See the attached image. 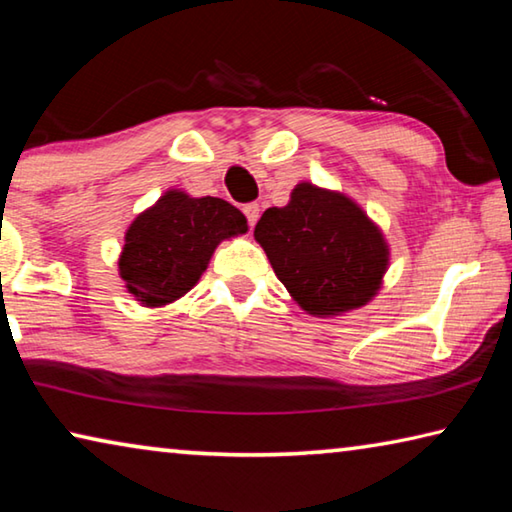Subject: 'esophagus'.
Returning <instances> with one entry per match:
<instances>
[{"label":"esophagus","instance_id":"34e87169","mask_svg":"<svg viewBox=\"0 0 512 512\" xmlns=\"http://www.w3.org/2000/svg\"><path fill=\"white\" fill-rule=\"evenodd\" d=\"M244 214H246V219H248V225H250V228H253V225L259 219V205L257 203H246L244 205Z\"/></svg>","mask_w":512,"mask_h":512}]
</instances>
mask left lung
<instances>
[{
	"mask_svg": "<svg viewBox=\"0 0 512 512\" xmlns=\"http://www.w3.org/2000/svg\"><path fill=\"white\" fill-rule=\"evenodd\" d=\"M275 275L302 309L334 316L375 296L388 264L381 232L350 198L302 183L255 225Z\"/></svg>",
	"mask_w": 512,
	"mask_h": 512,
	"instance_id": "left-lung-1",
	"label": "left lung"
}]
</instances>
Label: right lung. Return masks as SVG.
Wrapping results in <instances>:
<instances>
[{
	"mask_svg": "<svg viewBox=\"0 0 512 512\" xmlns=\"http://www.w3.org/2000/svg\"><path fill=\"white\" fill-rule=\"evenodd\" d=\"M246 230V216L223 198L167 192L128 228L121 277L144 305H167L194 287L223 239Z\"/></svg>",
	"mask_w": 512,
	"mask_h": 512,
	"instance_id": "obj_1",
	"label": "right lung"
}]
</instances>
